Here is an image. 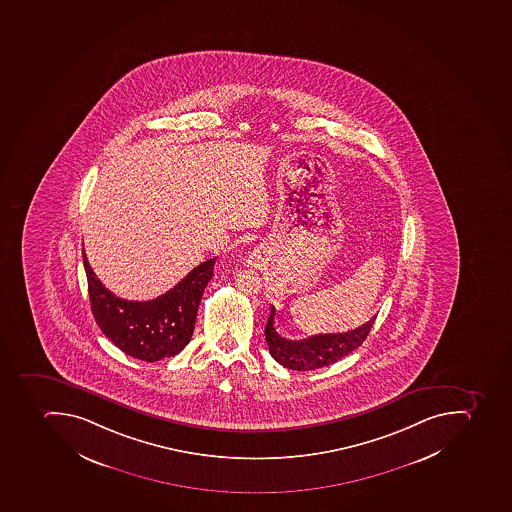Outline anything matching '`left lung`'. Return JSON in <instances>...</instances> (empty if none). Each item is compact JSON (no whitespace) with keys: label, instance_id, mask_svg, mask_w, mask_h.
I'll return each instance as SVG.
<instances>
[{"label":"left lung","instance_id":"8db88e82","mask_svg":"<svg viewBox=\"0 0 512 512\" xmlns=\"http://www.w3.org/2000/svg\"><path fill=\"white\" fill-rule=\"evenodd\" d=\"M274 315L276 310L271 307L270 318L265 326L266 344L274 360L283 364L284 368L294 371H311L336 363L363 344L376 321V316H373L368 323L353 331L316 334L308 339L289 340L279 336L274 326Z\"/></svg>","mask_w":512,"mask_h":512}]
</instances>
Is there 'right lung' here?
I'll return each instance as SVG.
<instances>
[{
    "mask_svg": "<svg viewBox=\"0 0 512 512\" xmlns=\"http://www.w3.org/2000/svg\"><path fill=\"white\" fill-rule=\"evenodd\" d=\"M217 257L189 271L173 289L148 302L115 297L91 270L85 250L91 310L99 329L115 347L136 360H164L178 355L193 336L204 289L213 276Z\"/></svg>",
    "mask_w": 512,
    "mask_h": 512,
    "instance_id": "1",
    "label": "right lung"
}]
</instances>
